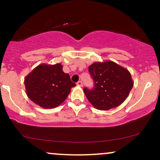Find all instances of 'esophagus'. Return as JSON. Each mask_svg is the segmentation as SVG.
Returning a JSON list of instances; mask_svg holds the SVG:
<instances>
[{
  "label": "esophagus",
  "mask_w": 160,
  "mask_h": 160,
  "mask_svg": "<svg viewBox=\"0 0 160 160\" xmlns=\"http://www.w3.org/2000/svg\"><path fill=\"white\" fill-rule=\"evenodd\" d=\"M77 85L79 86H82V81H78V82H77Z\"/></svg>",
  "instance_id": "34e87169"
}]
</instances>
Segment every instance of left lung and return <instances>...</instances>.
<instances>
[{
	"instance_id": "1",
	"label": "left lung",
	"mask_w": 160,
	"mask_h": 160,
	"mask_svg": "<svg viewBox=\"0 0 160 160\" xmlns=\"http://www.w3.org/2000/svg\"><path fill=\"white\" fill-rule=\"evenodd\" d=\"M92 89H83L86 98L95 108L107 111L120 105L127 98L133 82L128 70L115 62H95L89 67Z\"/></svg>"
}]
</instances>
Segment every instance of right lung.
I'll return each mask as SVG.
<instances>
[{
    "mask_svg": "<svg viewBox=\"0 0 160 160\" xmlns=\"http://www.w3.org/2000/svg\"><path fill=\"white\" fill-rule=\"evenodd\" d=\"M28 97L44 108H54L62 104L76 84L60 64L40 65L25 78Z\"/></svg>",
    "mask_w": 160,
    "mask_h": 160,
    "instance_id": "1",
    "label": "right lung"
}]
</instances>
